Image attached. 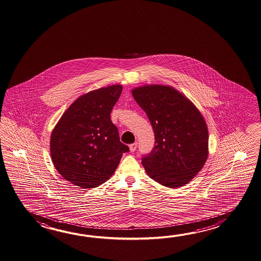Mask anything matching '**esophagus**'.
I'll list each match as a JSON object with an SVG mask.
<instances>
[{
    "label": "esophagus",
    "instance_id": "obj_1",
    "mask_svg": "<svg viewBox=\"0 0 261 261\" xmlns=\"http://www.w3.org/2000/svg\"><path fill=\"white\" fill-rule=\"evenodd\" d=\"M137 148V143H134V144H130L129 145V150H130V152H134L135 150Z\"/></svg>",
    "mask_w": 261,
    "mask_h": 261
}]
</instances>
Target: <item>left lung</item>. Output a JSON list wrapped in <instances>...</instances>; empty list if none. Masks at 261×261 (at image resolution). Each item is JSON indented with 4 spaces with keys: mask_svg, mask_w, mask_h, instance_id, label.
<instances>
[{
    "mask_svg": "<svg viewBox=\"0 0 261 261\" xmlns=\"http://www.w3.org/2000/svg\"><path fill=\"white\" fill-rule=\"evenodd\" d=\"M155 133V146L142 159L156 183L178 189L189 183L205 164L208 128L194 103L171 86L145 85L132 90Z\"/></svg>",
    "mask_w": 261,
    "mask_h": 261,
    "instance_id": "left-lung-1",
    "label": "left lung"
}]
</instances>
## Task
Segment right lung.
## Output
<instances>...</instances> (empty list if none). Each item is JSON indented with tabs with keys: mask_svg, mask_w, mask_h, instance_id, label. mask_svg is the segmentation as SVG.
Instances as JSON below:
<instances>
[{
	"mask_svg": "<svg viewBox=\"0 0 261 261\" xmlns=\"http://www.w3.org/2000/svg\"><path fill=\"white\" fill-rule=\"evenodd\" d=\"M122 92L112 85L81 95L63 113L50 137V154L62 177L81 189L99 187L111 177L128 147L110 118Z\"/></svg>",
	"mask_w": 261,
	"mask_h": 261,
	"instance_id": "right-lung-1",
	"label": "right lung"
}]
</instances>
